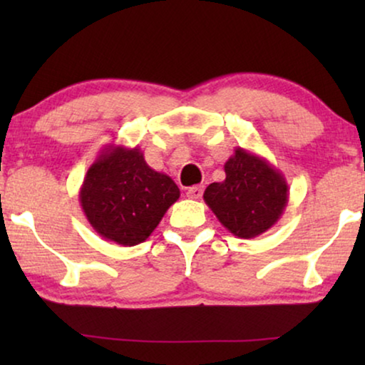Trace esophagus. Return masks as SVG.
<instances>
[{
    "label": "esophagus",
    "mask_w": 365,
    "mask_h": 365,
    "mask_svg": "<svg viewBox=\"0 0 365 365\" xmlns=\"http://www.w3.org/2000/svg\"><path fill=\"white\" fill-rule=\"evenodd\" d=\"M202 192H204V187L202 186H192L187 189L186 196L189 199H201L202 197Z\"/></svg>",
    "instance_id": "esophagus-1"
}]
</instances>
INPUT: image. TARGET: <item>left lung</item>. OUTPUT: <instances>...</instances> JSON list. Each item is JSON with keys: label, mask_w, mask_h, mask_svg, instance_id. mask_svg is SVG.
<instances>
[{"label": "left lung", "mask_w": 365, "mask_h": 365, "mask_svg": "<svg viewBox=\"0 0 365 365\" xmlns=\"http://www.w3.org/2000/svg\"><path fill=\"white\" fill-rule=\"evenodd\" d=\"M226 179L209 184L204 201L219 222L241 239L261 236L276 224L289 202L284 174L266 159L236 148L224 164Z\"/></svg>", "instance_id": "8db88e82"}]
</instances>
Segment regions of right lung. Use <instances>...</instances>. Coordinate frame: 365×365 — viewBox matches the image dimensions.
I'll return each mask as SVG.
<instances>
[{
    "label": "right lung",
    "instance_id": "obj_1",
    "mask_svg": "<svg viewBox=\"0 0 365 365\" xmlns=\"http://www.w3.org/2000/svg\"><path fill=\"white\" fill-rule=\"evenodd\" d=\"M179 196L176 182L149 168L138 146L108 144L84 176L79 204L99 236L131 247L151 236Z\"/></svg>",
    "mask_w": 365,
    "mask_h": 365
}]
</instances>
